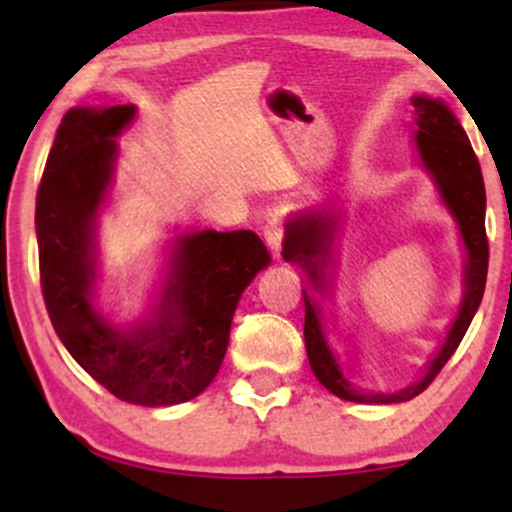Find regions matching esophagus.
Masks as SVG:
<instances>
[{
  "instance_id": "esophagus-1",
  "label": "esophagus",
  "mask_w": 512,
  "mask_h": 512,
  "mask_svg": "<svg viewBox=\"0 0 512 512\" xmlns=\"http://www.w3.org/2000/svg\"><path fill=\"white\" fill-rule=\"evenodd\" d=\"M262 233H264V240H267V243H269V248H272V250H279L281 240H284V233H286L284 219H281L279 214L269 216L267 223H264Z\"/></svg>"
}]
</instances>
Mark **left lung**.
Masks as SVG:
<instances>
[{
  "mask_svg": "<svg viewBox=\"0 0 512 512\" xmlns=\"http://www.w3.org/2000/svg\"><path fill=\"white\" fill-rule=\"evenodd\" d=\"M414 105V125H416V142H419L421 158H424L426 168L431 170L433 178L438 182V190L443 195L452 214H455L460 231L467 245V267H464V301L457 315L455 325L445 339L443 349L433 358L424 380L407 390L397 392V395H366L358 392L349 380L344 378L342 368H339L337 358L332 356L330 346L325 342L320 325V310L305 298V351H308L310 368H313L315 378L320 380L332 395L346 399V402L358 404H392V402H407V399L421 395L428 385L436 380V375L443 370L450 356L460 346L464 332H467L469 322L477 313L481 296L486 289V272H489V238H486V190L484 178H481V168L477 156H474L472 144H469L467 134L457 122V117L450 113L448 105L433 101L426 96L411 98ZM332 221H322V216H298L289 223L284 240V260L301 262L308 269L310 279L315 286H322V264H325L327 248L332 243Z\"/></svg>",
  "mask_w": 512,
  "mask_h": 512,
  "instance_id": "obj_1",
  "label": "left lung"
}]
</instances>
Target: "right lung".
<instances>
[{"mask_svg":"<svg viewBox=\"0 0 512 512\" xmlns=\"http://www.w3.org/2000/svg\"><path fill=\"white\" fill-rule=\"evenodd\" d=\"M134 113L110 105L62 117L35 197L40 289L57 337L96 383L122 402L170 407L216 378L236 305L269 252L252 231L192 233L180 240L154 322L122 334L96 313L93 221L113 175V137Z\"/></svg>","mask_w":512,"mask_h":512,"instance_id":"add662e5","label":"right lung"}]
</instances>
